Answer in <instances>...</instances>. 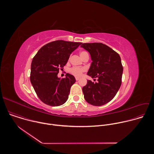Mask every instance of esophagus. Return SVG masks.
Here are the masks:
<instances>
[{
  "label": "esophagus",
  "mask_w": 154,
  "mask_h": 154,
  "mask_svg": "<svg viewBox=\"0 0 154 154\" xmlns=\"http://www.w3.org/2000/svg\"><path fill=\"white\" fill-rule=\"evenodd\" d=\"M80 79V77H75V80L77 81V80H79Z\"/></svg>",
  "instance_id": "34e87169"
}]
</instances>
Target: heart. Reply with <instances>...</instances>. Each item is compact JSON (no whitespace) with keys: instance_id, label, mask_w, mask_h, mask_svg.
I'll return each instance as SVG.
<instances>
[{"instance_id":"obj_1","label":"heart","mask_w":154,"mask_h":154,"mask_svg":"<svg viewBox=\"0 0 154 154\" xmlns=\"http://www.w3.org/2000/svg\"><path fill=\"white\" fill-rule=\"evenodd\" d=\"M87 54H88V53H87L86 52H85V51H81V52H80V57L82 58L84 55H85ZM85 70H86V69H85V68L74 67V68H72L71 69L70 71H71V72L72 74H74V75L77 76V77H79V76H80V75L82 74L83 72L85 71Z\"/></svg>"}]
</instances>
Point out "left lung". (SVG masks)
I'll return each mask as SVG.
<instances>
[{"instance_id":"8db88e82","label":"left lung","mask_w":154,"mask_h":154,"mask_svg":"<svg viewBox=\"0 0 154 154\" xmlns=\"http://www.w3.org/2000/svg\"><path fill=\"white\" fill-rule=\"evenodd\" d=\"M91 55L92 63L87 75L98 78L97 82L88 80L82 90L85 100L101 106L112 100L121 85L123 68L119 55L100 42L83 43L82 46Z\"/></svg>"}]
</instances>
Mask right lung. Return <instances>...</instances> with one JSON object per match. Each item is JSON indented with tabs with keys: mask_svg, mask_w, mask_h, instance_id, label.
Here are the masks:
<instances>
[{
	"mask_svg": "<svg viewBox=\"0 0 154 154\" xmlns=\"http://www.w3.org/2000/svg\"><path fill=\"white\" fill-rule=\"evenodd\" d=\"M82 42L58 40L42 46L33 57L31 64L30 82L43 102L57 106L67 101L75 77L67 73L61 79L57 75L67 63L71 53Z\"/></svg>",
	"mask_w": 154,
	"mask_h": 154,
	"instance_id": "add662e5",
	"label": "right lung"
}]
</instances>
